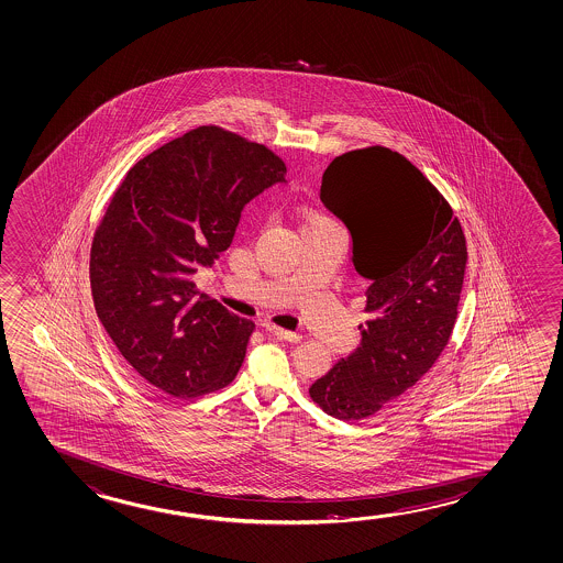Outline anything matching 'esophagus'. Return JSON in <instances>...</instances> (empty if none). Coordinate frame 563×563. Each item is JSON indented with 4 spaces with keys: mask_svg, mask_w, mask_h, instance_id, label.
<instances>
[{
    "mask_svg": "<svg viewBox=\"0 0 563 563\" xmlns=\"http://www.w3.org/2000/svg\"><path fill=\"white\" fill-rule=\"evenodd\" d=\"M266 328V332L269 334H274V336L279 338V340H287V342H291V344H299L301 342V334H297V332H289V330H284V328L274 327V324H264Z\"/></svg>",
    "mask_w": 563,
    "mask_h": 563,
    "instance_id": "esophagus-1",
    "label": "esophagus"
}]
</instances>
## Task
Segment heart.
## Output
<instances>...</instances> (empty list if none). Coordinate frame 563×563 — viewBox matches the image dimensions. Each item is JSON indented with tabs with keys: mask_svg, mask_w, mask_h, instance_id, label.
Returning a JSON list of instances; mask_svg holds the SVG:
<instances>
[{
	"mask_svg": "<svg viewBox=\"0 0 563 563\" xmlns=\"http://www.w3.org/2000/svg\"><path fill=\"white\" fill-rule=\"evenodd\" d=\"M332 219H328L327 216H322V213H307V218H305V223H302V227L305 225H314V223H330Z\"/></svg>",
	"mask_w": 563,
	"mask_h": 563,
	"instance_id": "obj_1",
	"label": "heart"
}]
</instances>
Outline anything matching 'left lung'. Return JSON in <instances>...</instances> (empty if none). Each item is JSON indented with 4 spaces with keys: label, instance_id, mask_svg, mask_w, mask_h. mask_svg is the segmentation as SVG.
Instances as JSON below:
<instances>
[{
    "label": "left lung",
    "instance_id": "left-lung-1",
    "mask_svg": "<svg viewBox=\"0 0 563 563\" xmlns=\"http://www.w3.org/2000/svg\"><path fill=\"white\" fill-rule=\"evenodd\" d=\"M320 198L353 239L369 279L361 344L309 388L338 420H367L406 395L445 352L459 317L466 236L445 196L383 145L342 153Z\"/></svg>",
    "mask_w": 563,
    "mask_h": 563
}]
</instances>
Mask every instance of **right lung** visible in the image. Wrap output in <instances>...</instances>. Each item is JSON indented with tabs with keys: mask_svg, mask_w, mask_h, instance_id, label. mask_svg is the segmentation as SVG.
<instances>
[{
	"mask_svg": "<svg viewBox=\"0 0 563 563\" xmlns=\"http://www.w3.org/2000/svg\"><path fill=\"white\" fill-rule=\"evenodd\" d=\"M282 157L225 128H194L128 170L95 229V311L140 377L175 398L233 383L254 322L192 274L227 251L244 206L286 180Z\"/></svg>",
	"mask_w": 563,
	"mask_h": 563,
	"instance_id": "1",
	"label": "right lung"
}]
</instances>
